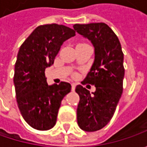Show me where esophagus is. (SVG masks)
<instances>
[{"label": "esophagus", "instance_id": "obj_1", "mask_svg": "<svg viewBox=\"0 0 147 147\" xmlns=\"http://www.w3.org/2000/svg\"><path fill=\"white\" fill-rule=\"evenodd\" d=\"M71 86H72V91L74 92V91L75 90V87H76V84H75V83H72V84H71Z\"/></svg>", "mask_w": 147, "mask_h": 147}]
</instances>
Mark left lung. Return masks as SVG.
Here are the masks:
<instances>
[{"label":"left lung","instance_id":"obj_1","mask_svg":"<svg viewBox=\"0 0 147 147\" xmlns=\"http://www.w3.org/2000/svg\"><path fill=\"white\" fill-rule=\"evenodd\" d=\"M74 30L93 45L95 59L84 82L93 84L90 92L81 85L76 87L80 100L77 109L79 127L95 132L112 119L123 92L124 77L123 54L119 38L107 24L92 23L74 24Z\"/></svg>","mask_w":147,"mask_h":147}]
</instances>
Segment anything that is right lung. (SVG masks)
<instances>
[{
  "instance_id": "right-lung-1",
  "label": "right lung",
  "mask_w": 147,
  "mask_h": 147,
  "mask_svg": "<svg viewBox=\"0 0 147 147\" xmlns=\"http://www.w3.org/2000/svg\"><path fill=\"white\" fill-rule=\"evenodd\" d=\"M75 31L56 24L38 26L20 47L14 84L20 113L32 127L46 131L55 125L61 100L71 91L69 82L48 85L45 69L54 64L60 47Z\"/></svg>"
}]
</instances>
